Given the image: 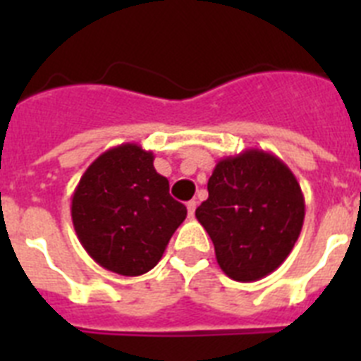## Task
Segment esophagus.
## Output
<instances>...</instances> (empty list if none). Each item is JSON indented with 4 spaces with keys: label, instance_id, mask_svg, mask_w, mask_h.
<instances>
[{
    "label": "esophagus",
    "instance_id": "obj_1",
    "mask_svg": "<svg viewBox=\"0 0 361 361\" xmlns=\"http://www.w3.org/2000/svg\"><path fill=\"white\" fill-rule=\"evenodd\" d=\"M186 208H188V215L193 219V215H195V209H197V200H190V202L186 204Z\"/></svg>",
    "mask_w": 361,
    "mask_h": 361
}]
</instances>
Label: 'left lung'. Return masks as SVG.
Segmentation results:
<instances>
[{
  "label": "left lung",
  "mask_w": 361,
  "mask_h": 361,
  "mask_svg": "<svg viewBox=\"0 0 361 361\" xmlns=\"http://www.w3.org/2000/svg\"><path fill=\"white\" fill-rule=\"evenodd\" d=\"M208 191L195 216L220 269L237 282H255L282 266L305 216L304 193L288 164L264 149H245L216 162Z\"/></svg>",
  "instance_id": "1"
}]
</instances>
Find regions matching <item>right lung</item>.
Listing matches in <instances>:
<instances>
[{"label": "right lung", "instance_id": "1", "mask_svg": "<svg viewBox=\"0 0 361 361\" xmlns=\"http://www.w3.org/2000/svg\"><path fill=\"white\" fill-rule=\"evenodd\" d=\"M153 159L142 146L124 142L101 153L73 190L70 212L79 242L117 275L139 276L157 266L188 215Z\"/></svg>", "mask_w": 361, "mask_h": 361}]
</instances>
